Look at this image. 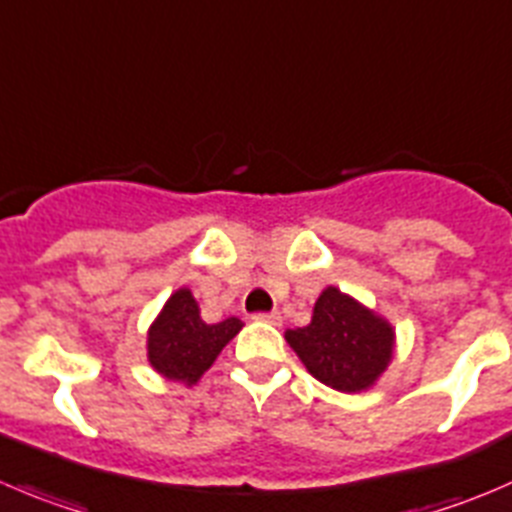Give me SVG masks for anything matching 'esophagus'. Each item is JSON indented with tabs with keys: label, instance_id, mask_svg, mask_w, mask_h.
I'll use <instances>...</instances> for the list:
<instances>
[{
	"label": "esophagus",
	"instance_id": "esophagus-1",
	"mask_svg": "<svg viewBox=\"0 0 512 512\" xmlns=\"http://www.w3.org/2000/svg\"><path fill=\"white\" fill-rule=\"evenodd\" d=\"M252 320L270 322V325H280L282 317H280V312H255V315H252Z\"/></svg>",
	"mask_w": 512,
	"mask_h": 512
}]
</instances>
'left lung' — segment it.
<instances>
[{"instance_id":"8db88e82","label":"left lung","mask_w":512,"mask_h":512,"mask_svg":"<svg viewBox=\"0 0 512 512\" xmlns=\"http://www.w3.org/2000/svg\"><path fill=\"white\" fill-rule=\"evenodd\" d=\"M310 375L322 385L357 393L370 388L393 355V330L352 297L327 287L307 327L285 332Z\"/></svg>"}]
</instances>
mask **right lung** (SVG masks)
<instances>
[{
	"label": "right lung",
	"instance_id": "add662e5",
	"mask_svg": "<svg viewBox=\"0 0 512 512\" xmlns=\"http://www.w3.org/2000/svg\"><path fill=\"white\" fill-rule=\"evenodd\" d=\"M242 330L237 317L207 325L200 317L190 290H177L152 325L147 337V355L152 367L170 380L195 385L202 372L215 362L222 347Z\"/></svg>",
	"mask_w": 512,
	"mask_h": 512
}]
</instances>
